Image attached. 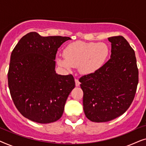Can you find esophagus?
<instances>
[{
  "instance_id": "34e87169",
  "label": "esophagus",
  "mask_w": 146,
  "mask_h": 146,
  "mask_svg": "<svg viewBox=\"0 0 146 146\" xmlns=\"http://www.w3.org/2000/svg\"><path fill=\"white\" fill-rule=\"evenodd\" d=\"M75 84H76V86H79L80 82L79 80L78 79H75Z\"/></svg>"
}]
</instances>
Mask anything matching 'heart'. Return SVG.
I'll use <instances>...</instances> for the list:
<instances>
[{"label":"heart","instance_id":"1","mask_svg":"<svg viewBox=\"0 0 146 146\" xmlns=\"http://www.w3.org/2000/svg\"><path fill=\"white\" fill-rule=\"evenodd\" d=\"M109 54L110 48L105 43L77 41L65 48L64 58L58 57L57 62L64 68L78 67L82 74H91L103 66Z\"/></svg>","mask_w":146,"mask_h":146}]
</instances>
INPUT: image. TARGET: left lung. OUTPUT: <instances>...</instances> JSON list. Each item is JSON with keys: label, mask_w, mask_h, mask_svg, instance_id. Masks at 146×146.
<instances>
[{"label": "left lung", "mask_w": 146, "mask_h": 146, "mask_svg": "<svg viewBox=\"0 0 146 146\" xmlns=\"http://www.w3.org/2000/svg\"><path fill=\"white\" fill-rule=\"evenodd\" d=\"M110 58L96 72L82 76L86 116L106 122L122 115L132 103L138 84L135 52L121 36L108 38Z\"/></svg>", "instance_id": "left-lung-1"}]
</instances>
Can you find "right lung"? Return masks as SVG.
<instances>
[{
	"label": "right lung",
	"mask_w": 146,
	"mask_h": 146,
	"mask_svg": "<svg viewBox=\"0 0 146 146\" xmlns=\"http://www.w3.org/2000/svg\"><path fill=\"white\" fill-rule=\"evenodd\" d=\"M70 38L41 36L31 32L20 40L11 56L8 83L19 112L40 123L57 121L63 114L67 98L74 88L72 74L56 73L58 48Z\"/></svg>",
	"instance_id": "1"
}]
</instances>
